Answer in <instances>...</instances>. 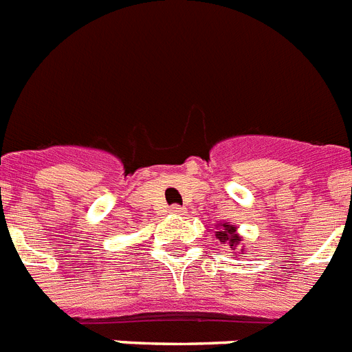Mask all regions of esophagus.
<instances>
[{
  "mask_svg": "<svg viewBox=\"0 0 352 352\" xmlns=\"http://www.w3.org/2000/svg\"><path fill=\"white\" fill-rule=\"evenodd\" d=\"M169 214H173V216H185V208L179 207V205H173L169 208Z\"/></svg>",
  "mask_w": 352,
  "mask_h": 352,
  "instance_id": "34e87169",
  "label": "esophagus"
}]
</instances>
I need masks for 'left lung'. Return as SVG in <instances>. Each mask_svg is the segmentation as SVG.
Wrapping results in <instances>:
<instances>
[{"instance_id": "left-lung-1", "label": "left lung", "mask_w": 352, "mask_h": 352, "mask_svg": "<svg viewBox=\"0 0 352 352\" xmlns=\"http://www.w3.org/2000/svg\"><path fill=\"white\" fill-rule=\"evenodd\" d=\"M217 226H219V232H216V239H219L221 245L230 246L232 250H237L239 243L243 241V237L237 234V226L228 225V223H223V225ZM241 252H243V248H241Z\"/></svg>"}]
</instances>
